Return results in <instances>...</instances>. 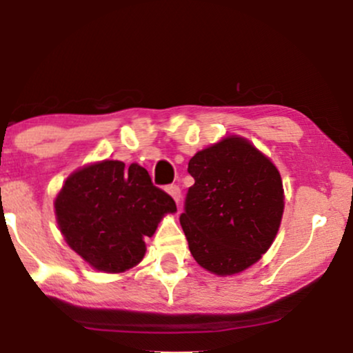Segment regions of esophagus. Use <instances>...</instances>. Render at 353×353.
Segmentation results:
<instances>
[{"label":"esophagus","mask_w":353,"mask_h":353,"mask_svg":"<svg viewBox=\"0 0 353 353\" xmlns=\"http://www.w3.org/2000/svg\"><path fill=\"white\" fill-rule=\"evenodd\" d=\"M168 192L171 194V197H172L174 201H176V204H179V202H181V189H179V185H169Z\"/></svg>","instance_id":"34e87169"}]
</instances>
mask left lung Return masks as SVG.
<instances>
[{
  "label": "left lung",
  "instance_id": "1",
  "mask_svg": "<svg viewBox=\"0 0 353 353\" xmlns=\"http://www.w3.org/2000/svg\"><path fill=\"white\" fill-rule=\"evenodd\" d=\"M194 177L179 221L201 267L234 275L254 265L272 245L283 214L281 174L241 136H225L196 152Z\"/></svg>",
  "mask_w": 353,
  "mask_h": 353
}]
</instances>
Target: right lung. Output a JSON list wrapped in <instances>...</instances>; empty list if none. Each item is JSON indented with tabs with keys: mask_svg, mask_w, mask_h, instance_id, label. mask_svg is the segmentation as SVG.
I'll return each instance as SVG.
<instances>
[{
	"mask_svg": "<svg viewBox=\"0 0 353 353\" xmlns=\"http://www.w3.org/2000/svg\"><path fill=\"white\" fill-rule=\"evenodd\" d=\"M176 202L152 184L143 165L104 159L64 181L54 214L66 244L92 269L121 274L139 264L144 237L156 232Z\"/></svg>",
	"mask_w": 353,
	"mask_h": 353,
	"instance_id": "obj_1",
	"label": "right lung"
}]
</instances>
